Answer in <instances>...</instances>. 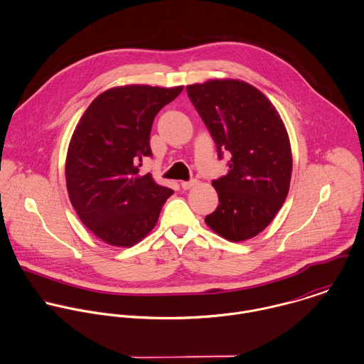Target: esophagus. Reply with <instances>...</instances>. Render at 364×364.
Instances as JSON below:
<instances>
[{"instance_id": "obj_1", "label": "esophagus", "mask_w": 364, "mask_h": 364, "mask_svg": "<svg viewBox=\"0 0 364 364\" xmlns=\"http://www.w3.org/2000/svg\"><path fill=\"white\" fill-rule=\"evenodd\" d=\"M197 184V180H190V181H181V188L183 190H190Z\"/></svg>"}]
</instances>
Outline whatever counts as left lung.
Instances as JSON below:
<instances>
[{
    "mask_svg": "<svg viewBox=\"0 0 364 364\" xmlns=\"http://www.w3.org/2000/svg\"><path fill=\"white\" fill-rule=\"evenodd\" d=\"M187 94L229 170L213 181L217 210L205 223L230 242L260 233L279 213L290 190V139L273 104L239 80H210L187 87Z\"/></svg>",
    "mask_w": 364,
    "mask_h": 364,
    "instance_id": "1",
    "label": "left lung"
}]
</instances>
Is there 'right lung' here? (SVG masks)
<instances>
[{
    "mask_svg": "<svg viewBox=\"0 0 364 364\" xmlns=\"http://www.w3.org/2000/svg\"><path fill=\"white\" fill-rule=\"evenodd\" d=\"M183 87H115L85 109L68 150L66 183L81 222L101 240L129 247L154 228L173 190L139 176L151 157L150 131L157 112Z\"/></svg>",
    "mask_w": 364,
    "mask_h": 364,
    "instance_id": "right-lung-1",
    "label": "right lung"
}]
</instances>
